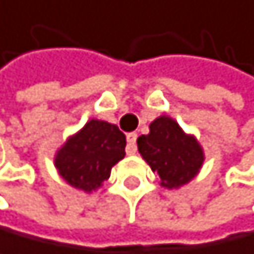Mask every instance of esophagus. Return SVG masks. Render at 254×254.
I'll return each instance as SVG.
<instances>
[{
  "mask_svg": "<svg viewBox=\"0 0 254 254\" xmlns=\"http://www.w3.org/2000/svg\"><path fill=\"white\" fill-rule=\"evenodd\" d=\"M126 139H128V146H126V152L129 155L136 154V139H137V134L136 132H129L128 136H126Z\"/></svg>",
  "mask_w": 254,
  "mask_h": 254,
  "instance_id": "34e87169",
  "label": "esophagus"
}]
</instances>
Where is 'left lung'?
Here are the masks:
<instances>
[{"instance_id":"left-lung-1","label":"left lung","mask_w":254,"mask_h":254,"mask_svg":"<svg viewBox=\"0 0 254 254\" xmlns=\"http://www.w3.org/2000/svg\"><path fill=\"white\" fill-rule=\"evenodd\" d=\"M137 150L160 177L164 188H180L199 173L204 152L194 136L187 134L170 117L155 118L149 134L137 137Z\"/></svg>"}]
</instances>
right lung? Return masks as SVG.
<instances>
[{
	"label": "right lung",
	"mask_w": 254,
	"mask_h": 254,
	"mask_svg": "<svg viewBox=\"0 0 254 254\" xmlns=\"http://www.w3.org/2000/svg\"><path fill=\"white\" fill-rule=\"evenodd\" d=\"M125 147L126 136L117 125L90 120L58 149L55 167L71 187L90 193L108 180L112 167L125 157Z\"/></svg>",
	"instance_id": "right-lung-1"
}]
</instances>
